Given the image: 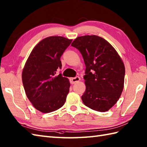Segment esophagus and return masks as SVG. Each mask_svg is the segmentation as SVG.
I'll list each match as a JSON object with an SVG mask.
<instances>
[{"label":"esophagus","mask_w":147,"mask_h":147,"mask_svg":"<svg viewBox=\"0 0 147 147\" xmlns=\"http://www.w3.org/2000/svg\"><path fill=\"white\" fill-rule=\"evenodd\" d=\"M80 80V78L79 76H76L74 78H70V83L71 84H74L75 83L79 82Z\"/></svg>","instance_id":"34e87169"}]
</instances>
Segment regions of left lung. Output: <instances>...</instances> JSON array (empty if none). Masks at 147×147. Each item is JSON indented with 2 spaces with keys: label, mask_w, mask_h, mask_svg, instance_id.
Segmentation results:
<instances>
[{
  "label": "left lung",
  "mask_w": 147,
  "mask_h": 147,
  "mask_svg": "<svg viewBox=\"0 0 147 147\" xmlns=\"http://www.w3.org/2000/svg\"><path fill=\"white\" fill-rule=\"evenodd\" d=\"M71 46L79 50L86 65L83 104L94 111H109L124 88L125 67L120 56L107 40L96 35L78 37Z\"/></svg>",
  "instance_id": "1"
}]
</instances>
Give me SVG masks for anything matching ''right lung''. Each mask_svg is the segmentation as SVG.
Segmentation results:
<instances>
[{"label": "right lung", "mask_w": 147, "mask_h": 147, "mask_svg": "<svg viewBox=\"0 0 147 147\" xmlns=\"http://www.w3.org/2000/svg\"><path fill=\"white\" fill-rule=\"evenodd\" d=\"M72 40L53 36L43 39L31 52L22 72V81L28 98L33 107L49 113L63 106L70 83L62 74L61 57Z\"/></svg>", "instance_id": "obj_1"}]
</instances>
